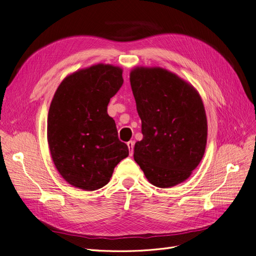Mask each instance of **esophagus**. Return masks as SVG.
<instances>
[{
    "instance_id": "obj_1",
    "label": "esophagus",
    "mask_w": 256,
    "mask_h": 256,
    "mask_svg": "<svg viewBox=\"0 0 256 256\" xmlns=\"http://www.w3.org/2000/svg\"><path fill=\"white\" fill-rule=\"evenodd\" d=\"M127 145H128V148H129V152H130V154H134V141H129V142L127 143Z\"/></svg>"
}]
</instances>
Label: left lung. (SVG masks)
Wrapping results in <instances>:
<instances>
[{"instance_id":"obj_1","label":"left lung","mask_w":256,"mask_h":256,"mask_svg":"<svg viewBox=\"0 0 256 256\" xmlns=\"http://www.w3.org/2000/svg\"><path fill=\"white\" fill-rule=\"evenodd\" d=\"M130 84L143 134V140L134 145V161L156 187L182 182L205 152L207 120L202 99L187 82L158 67L134 69Z\"/></svg>"}]
</instances>
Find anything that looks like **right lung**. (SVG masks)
<instances>
[{"instance_id": "right-lung-1", "label": "right lung", "mask_w": 256, "mask_h": 256, "mask_svg": "<svg viewBox=\"0 0 256 256\" xmlns=\"http://www.w3.org/2000/svg\"><path fill=\"white\" fill-rule=\"evenodd\" d=\"M122 70L98 64L76 72L60 84L48 114L52 160L74 187L94 191L110 182L114 168L128 157L114 120L110 99L122 84Z\"/></svg>"}]
</instances>
